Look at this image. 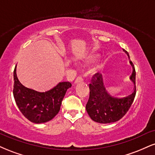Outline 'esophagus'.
Returning <instances> with one entry per match:
<instances>
[{
    "label": "esophagus",
    "instance_id": "obj_1",
    "mask_svg": "<svg viewBox=\"0 0 155 155\" xmlns=\"http://www.w3.org/2000/svg\"><path fill=\"white\" fill-rule=\"evenodd\" d=\"M83 80H84L83 78L81 77V76H78V77L76 79L75 81H74V83L78 84V83H80V82H82Z\"/></svg>",
    "mask_w": 155,
    "mask_h": 155
}]
</instances>
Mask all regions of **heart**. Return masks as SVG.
Segmentation results:
<instances>
[{"mask_svg": "<svg viewBox=\"0 0 155 155\" xmlns=\"http://www.w3.org/2000/svg\"><path fill=\"white\" fill-rule=\"evenodd\" d=\"M98 57H99L98 54H93L89 55V56L87 57V58L84 59V60L83 61V64L84 65H89V64L94 63V62L98 58Z\"/></svg>", "mask_w": 155, "mask_h": 155, "instance_id": "heart-1", "label": "heart"}]
</instances>
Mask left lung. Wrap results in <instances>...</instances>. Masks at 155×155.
Segmentation results:
<instances>
[{"mask_svg": "<svg viewBox=\"0 0 155 155\" xmlns=\"http://www.w3.org/2000/svg\"><path fill=\"white\" fill-rule=\"evenodd\" d=\"M130 59L128 52L123 49ZM130 64L133 68V72L130 76L134 88L128 95L117 97L111 95L106 89L102 75L97 76L90 84V97L86 105V110L92 120L102 124L117 122L124 117L134 101L136 93V70L132 62ZM95 76H96V74Z\"/></svg>", "mask_w": 155, "mask_h": 155, "instance_id": "obj_1", "label": "left lung"}]
</instances>
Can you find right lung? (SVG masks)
I'll list each match as a JSON object with an SVG mask.
<instances>
[{
  "mask_svg": "<svg viewBox=\"0 0 155 155\" xmlns=\"http://www.w3.org/2000/svg\"><path fill=\"white\" fill-rule=\"evenodd\" d=\"M13 94L19 111L33 123L40 124L52 120L60 111L67 90L71 87L68 81L59 82L46 92H38L20 83L17 76V65L14 71Z\"/></svg>",
  "mask_w": 155,
  "mask_h": 155,
  "instance_id": "right-lung-1",
  "label": "right lung"
}]
</instances>
